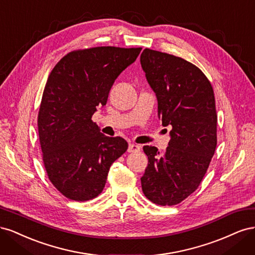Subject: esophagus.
Returning <instances> with one entry per match:
<instances>
[{"instance_id": "1", "label": "esophagus", "mask_w": 255, "mask_h": 255, "mask_svg": "<svg viewBox=\"0 0 255 255\" xmlns=\"http://www.w3.org/2000/svg\"><path fill=\"white\" fill-rule=\"evenodd\" d=\"M140 150V145L137 144V143H129L128 145V152L129 153H134V152H138Z\"/></svg>"}]
</instances>
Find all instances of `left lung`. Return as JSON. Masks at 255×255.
Masks as SVG:
<instances>
[{
  "mask_svg": "<svg viewBox=\"0 0 255 255\" xmlns=\"http://www.w3.org/2000/svg\"><path fill=\"white\" fill-rule=\"evenodd\" d=\"M140 63L157 97L163 127H171V139L161 155L156 146H143L149 164L141 188L151 202L171 206L199 187L215 153L214 89L197 66L171 54L144 49Z\"/></svg>",
  "mask_w": 255,
  "mask_h": 255,
  "instance_id": "1",
  "label": "left lung"
}]
</instances>
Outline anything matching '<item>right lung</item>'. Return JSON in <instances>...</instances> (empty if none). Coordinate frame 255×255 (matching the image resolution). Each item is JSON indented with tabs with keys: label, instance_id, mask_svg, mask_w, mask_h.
Instances as JSON below:
<instances>
[{
	"label": "right lung",
	"instance_id": "obj_1",
	"mask_svg": "<svg viewBox=\"0 0 255 255\" xmlns=\"http://www.w3.org/2000/svg\"><path fill=\"white\" fill-rule=\"evenodd\" d=\"M141 48L95 47L69 52L51 71L38 113V133L49 180L61 195L88 201L101 194L110 168L128 150L92 121L115 80Z\"/></svg>",
	"mask_w": 255,
	"mask_h": 255
}]
</instances>
